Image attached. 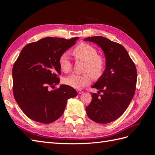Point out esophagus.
<instances>
[{"mask_svg": "<svg viewBox=\"0 0 155 155\" xmlns=\"http://www.w3.org/2000/svg\"><path fill=\"white\" fill-rule=\"evenodd\" d=\"M77 92H78V94H83V92L82 91H81V90H78Z\"/></svg>", "mask_w": 155, "mask_h": 155, "instance_id": "1", "label": "esophagus"}]
</instances>
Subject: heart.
I'll use <instances>...</instances> for the list:
<instances>
[{"mask_svg": "<svg viewBox=\"0 0 155 155\" xmlns=\"http://www.w3.org/2000/svg\"><path fill=\"white\" fill-rule=\"evenodd\" d=\"M72 54L79 59L85 61L83 74H72L65 78V85L79 89L90 84L92 76L94 78H100L104 73L106 67V60L104 56L97 54V51L93 46L86 43L78 45L72 50ZM61 70L64 73L69 72L72 69V64L67 53H63L59 58Z\"/></svg>", "mask_w": 155, "mask_h": 155, "instance_id": "heart-1", "label": "heart"}]
</instances>
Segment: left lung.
<instances>
[{
    "label": "left lung",
    "mask_w": 155,
    "mask_h": 155,
    "mask_svg": "<svg viewBox=\"0 0 155 155\" xmlns=\"http://www.w3.org/2000/svg\"><path fill=\"white\" fill-rule=\"evenodd\" d=\"M84 41L100 46L106 59V68L92 87L91 103L86 107L88 118L105 124L118 119L129 105L134 96L137 80L135 64L124 46L102 36L89 37ZM103 94L99 96L100 92Z\"/></svg>",
    "instance_id": "left-lung-1"
}]
</instances>
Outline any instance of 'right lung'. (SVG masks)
Segmentation results:
<instances>
[{"instance_id":"1","label":"right lung","mask_w":155,"mask_h":155,"mask_svg":"<svg viewBox=\"0 0 155 155\" xmlns=\"http://www.w3.org/2000/svg\"><path fill=\"white\" fill-rule=\"evenodd\" d=\"M78 38L48 37L28 44L21 50L13 67V92L22 112L32 120L54 122L63 114L69 98L78 96L76 90L67 85L50 89L60 81L59 57Z\"/></svg>"}]
</instances>
